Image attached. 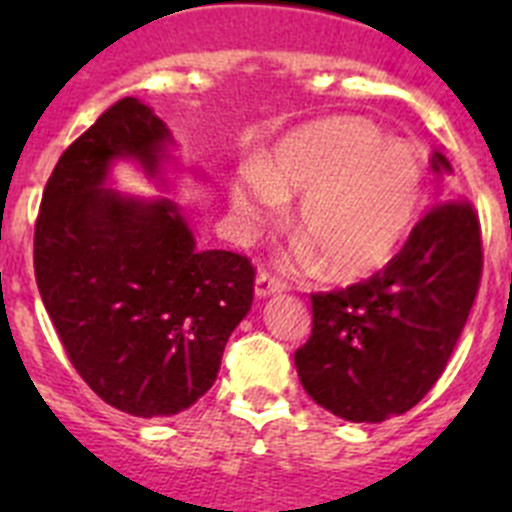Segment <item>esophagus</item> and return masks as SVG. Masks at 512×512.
Wrapping results in <instances>:
<instances>
[{
  "label": "esophagus",
  "mask_w": 512,
  "mask_h": 512,
  "mask_svg": "<svg viewBox=\"0 0 512 512\" xmlns=\"http://www.w3.org/2000/svg\"><path fill=\"white\" fill-rule=\"evenodd\" d=\"M284 289H287V284H284L282 279L266 274V271H259V274H256V282H253V292H256L259 300H266V297L271 295H279V292H284Z\"/></svg>",
  "instance_id": "esophagus-1"
}]
</instances>
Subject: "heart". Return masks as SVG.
<instances>
[{
    "label": "heart",
    "instance_id": "obj_1",
    "mask_svg": "<svg viewBox=\"0 0 512 512\" xmlns=\"http://www.w3.org/2000/svg\"><path fill=\"white\" fill-rule=\"evenodd\" d=\"M302 194L295 230L338 282L390 264L423 210L425 166L410 143L361 117H325L289 130L230 182V207L253 230L284 197ZM307 256H312L305 248Z\"/></svg>",
    "mask_w": 512,
    "mask_h": 512
}]
</instances>
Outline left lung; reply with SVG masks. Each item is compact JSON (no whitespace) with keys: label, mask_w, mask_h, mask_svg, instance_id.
Wrapping results in <instances>:
<instances>
[{"label":"left lung","mask_w":512,"mask_h":512,"mask_svg":"<svg viewBox=\"0 0 512 512\" xmlns=\"http://www.w3.org/2000/svg\"><path fill=\"white\" fill-rule=\"evenodd\" d=\"M431 169L454 174L441 151ZM479 274L477 215L467 202H443L372 279L312 295V336L295 354L307 395L351 423L408 413L449 364Z\"/></svg>","instance_id":"8db88e82"}]
</instances>
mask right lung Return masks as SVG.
<instances>
[{
  "instance_id": "right-lung-1",
  "label": "right lung",
  "mask_w": 512,
  "mask_h": 512,
  "mask_svg": "<svg viewBox=\"0 0 512 512\" xmlns=\"http://www.w3.org/2000/svg\"><path fill=\"white\" fill-rule=\"evenodd\" d=\"M176 148L148 104L120 99L58 158L35 225V279L71 364L135 418L192 408L253 302L246 256L197 248L171 197L115 189L117 164L161 194L182 174L205 182Z\"/></svg>"
}]
</instances>
